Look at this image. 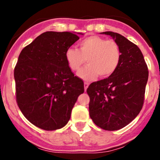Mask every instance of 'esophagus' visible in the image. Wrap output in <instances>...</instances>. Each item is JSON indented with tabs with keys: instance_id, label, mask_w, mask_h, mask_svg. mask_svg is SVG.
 <instances>
[{
	"instance_id": "esophagus-1",
	"label": "esophagus",
	"mask_w": 160,
	"mask_h": 160,
	"mask_svg": "<svg viewBox=\"0 0 160 160\" xmlns=\"http://www.w3.org/2000/svg\"><path fill=\"white\" fill-rule=\"evenodd\" d=\"M88 86H89V83H87V82H85V83H84V90H85V91H87V89H88Z\"/></svg>"
}]
</instances>
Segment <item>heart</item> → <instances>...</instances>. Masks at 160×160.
Instances as JSON below:
<instances>
[{"label": "heart", "instance_id": "1", "mask_svg": "<svg viewBox=\"0 0 160 160\" xmlns=\"http://www.w3.org/2000/svg\"><path fill=\"white\" fill-rule=\"evenodd\" d=\"M78 46L79 49L72 47L67 49L65 58L73 72L80 70L87 59L88 65L78 73L83 80H94L98 75L106 78L112 75L118 67L122 52L118 45L113 40L91 35L79 42Z\"/></svg>", "mask_w": 160, "mask_h": 160}]
</instances>
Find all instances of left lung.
<instances>
[{
  "mask_svg": "<svg viewBox=\"0 0 160 160\" xmlns=\"http://www.w3.org/2000/svg\"><path fill=\"white\" fill-rule=\"evenodd\" d=\"M102 34L110 35L118 45L122 57L112 75L88 87L89 113L98 127L115 131L128 125L142 108L149 71L136 45L116 32Z\"/></svg>",
  "mask_w": 160,
  "mask_h": 160,
  "instance_id": "1",
  "label": "left lung"
}]
</instances>
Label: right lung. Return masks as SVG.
<instances>
[{"label": "right lung", "instance_id": "add662e5", "mask_svg": "<svg viewBox=\"0 0 160 160\" xmlns=\"http://www.w3.org/2000/svg\"><path fill=\"white\" fill-rule=\"evenodd\" d=\"M79 38L72 32H46L19 55L14 72L16 101L38 128L53 131L65 126L84 92L83 80L74 76L65 58L67 49Z\"/></svg>", "mask_w": 160, "mask_h": 160}]
</instances>
